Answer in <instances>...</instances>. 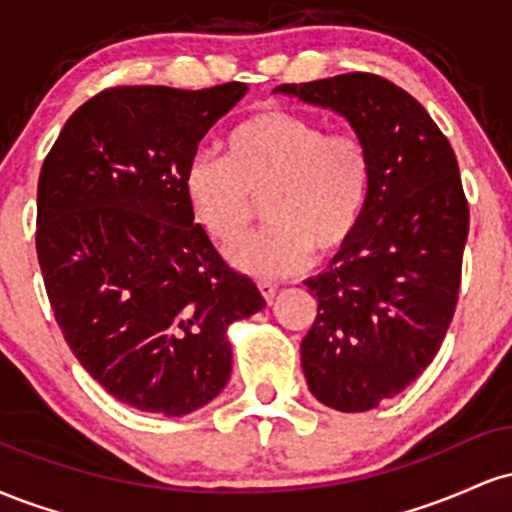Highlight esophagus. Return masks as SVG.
<instances>
[{"mask_svg": "<svg viewBox=\"0 0 512 512\" xmlns=\"http://www.w3.org/2000/svg\"><path fill=\"white\" fill-rule=\"evenodd\" d=\"M257 289H260V293L264 296V301H272V298L276 296V289H279V286L274 284V281H257Z\"/></svg>", "mask_w": 512, "mask_h": 512, "instance_id": "1", "label": "esophagus"}]
</instances>
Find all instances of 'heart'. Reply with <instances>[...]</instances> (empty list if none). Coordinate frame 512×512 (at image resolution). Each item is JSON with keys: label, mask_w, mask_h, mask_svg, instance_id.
<instances>
[{"label": "heart", "mask_w": 512, "mask_h": 512, "mask_svg": "<svg viewBox=\"0 0 512 512\" xmlns=\"http://www.w3.org/2000/svg\"><path fill=\"white\" fill-rule=\"evenodd\" d=\"M228 156L197 151L182 190L199 226L233 245L248 231L264 197L267 226L231 252L243 272L281 276L310 252L334 255L354 238L373 192V154L361 134L330 132L313 117L257 110L226 134Z\"/></svg>", "instance_id": "b5f03b06"}]
</instances>
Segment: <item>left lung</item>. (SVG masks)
Segmentation results:
<instances>
[{
  "instance_id": "obj_1",
  "label": "left lung",
  "mask_w": 512,
  "mask_h": 512,
  "mask_svg": "<svg viewBox=\"0 0 512 512\" xmlns=\"http://www.w3.org/2000/svg\"><path fill=\"white\" fill-rule=\"evenodd\" d=\"M276 91L332 108L373 154V192L354 238L308 279L317 317L301 342L310 392L368 411L414 383L457 308L469 204L455 151L426 108L378 74L351 72Z\"/></svg>"
}]
</instances>
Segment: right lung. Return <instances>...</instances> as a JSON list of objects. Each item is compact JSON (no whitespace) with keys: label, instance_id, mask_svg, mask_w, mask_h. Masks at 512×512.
Segmentation results:
<instances>
[{"label":"right lung","instance_id":"right-lung-1","mask_svg":"<svg viewBox=\"0 0 512 512\" xmlns=\"http://www.w3.org/2000/svg\"><path fill=\"white\" fill-rule=\"evenodd\" d=\"M240 81L103 88L74 110L38 178L40 272L64 342L134 409L190 414L231 375V322L262 293L216 252L182 190Z\"/></svg>","mask_w":512,"mask_h":512}]
</instances>
